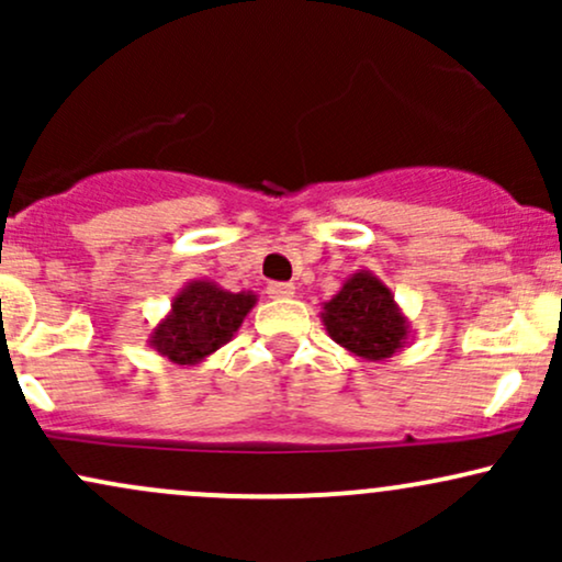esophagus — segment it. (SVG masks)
<instances>
[{
	"mask_svg": "<svg viewBox=\"0 0 562 562\" xmlns=\"http://www.w3.org/2000/svg\"><path fill=\"white\" fill-rule=\"evenodd\" d=\"M267 293H269V299H293L295 285L293 282H269Z\"/></svg>",
	"mask_w": 562,
	"mask_h": 562,
	"instance_id": "34e87169",
	"label": "esophagus"
}]
</instances>
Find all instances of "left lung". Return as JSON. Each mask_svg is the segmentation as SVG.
Instances as JSON below:
<instances>
[{"mask_svg":"<svg viewBox=\"0 0 562 562\" xmlns=\"http://www.w3.org/2000/svg\"><path fill=\"white\" fill-rule=\"evenodd\" d=\"M322 325L338 346L364 362H385L409 340V319L391 288L370 269H359L322 303Z\"/></svg>","mask_w":562,"mask_h":562,"instance_id":"1","label":"left lung"}]
</instances>
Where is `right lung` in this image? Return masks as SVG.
Here are the masks:
<instances>
[{
  "mask_svg": "<svg viewBox=\"0 0 562 562\" xmlns=\"http://www.w3.org/2000/svg\"><path fill=\"white\" fill-rule=\"evenodd\" d=\"M256 301L254 290L229 293L211 280H190L173 295L169 314L153 327L147 344L173 364L195 367L235 338Z\"/></svg>",
  "mask_w": 562,
  "mask_h": 562,
  "instance_id": "1",
  "label": "right lung"
}]
</instances>
